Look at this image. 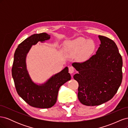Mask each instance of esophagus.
Masks as SVG:
<instances>
[{
	"mask_svg": "<svg viewBox=\"0 0 128 128\" xmlns=\"http://www.w3.org/2000/svg\"><path fill=\"white\" fill-rule=\"evenodd\" d=\"M69 72L70 74H72L74 72V68L72 66H70L69 67Z\"/></svg>",
	"mask_w": 128,
	"mask_h": 128,
	"instance_id": "obj_1",
	"label": "esophagus"
}]
</instances>
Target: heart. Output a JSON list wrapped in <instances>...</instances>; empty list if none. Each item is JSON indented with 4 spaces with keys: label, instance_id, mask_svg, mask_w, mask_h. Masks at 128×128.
<instances>
[{
    "label": "heart",
    "instance_id": "b5f03b06",
    "mask_svg": "<svg viewBox=\"0 0 128 128\" xmlns=\"http://www.w3.org/2000/svg\"><path fill=\"white\" fill-rule=\"evenodd\" d=\"M96 45L94 40H86L83 37L66 42L64 44V51L68 55L75 56L79 61L88 60L96 50Z\"/></svg>",
    "mask_w": 128,
    "mask_h": 128
}]
</instances>
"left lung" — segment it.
I'll return each mask as SVG.
<instances>
[{
	"instance_id": "1",
	"label": "left lung",
	"mask_w": 128,
	"mask_h": 128,
	"mask_svg": "<svg viewBox=\"0 0 128 128\" xmlns=\"http://www.w3.org/2000/svg\"><path fill=\"white\" fill-rule=\"evenodd\" d=\"M101 44L94 55L82 63H72L78 74V98L86 106H98L109 101L122 80V58L117 45L110 38L98 36Z\"/></svg>"
}]
</instances>
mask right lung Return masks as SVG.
Here are the masks:
<instances>
[{"mask_svg":"<svg viewBox=\"0 0 128 128\" xmlns=\"http://www.w3.org/2000/svg\"><path fill=\"white\" fill-rule=\"evenodd\" d=\"M50 38V35L45 32L34 34L19 44L14 53L12 74L16 91L27 104L36 108H48L54 106L60 87L71 79L67 67L43 84H37L31 78L26 69L27 54L32 45Z\"/></svg>","mask_w":128,"mask_h":128,"instance_id":"add662e5","label":"right lung"}]
</instances>
